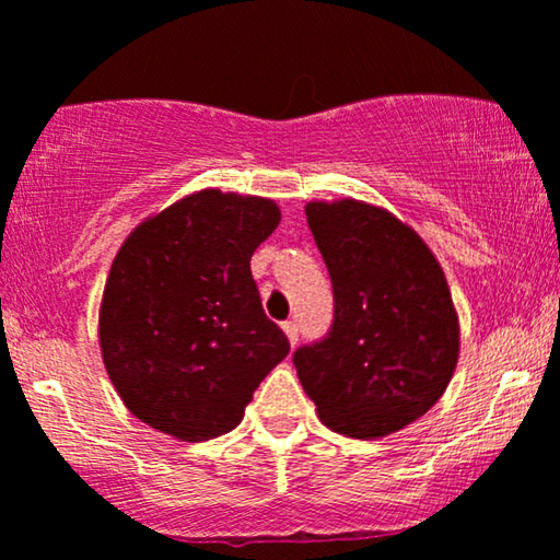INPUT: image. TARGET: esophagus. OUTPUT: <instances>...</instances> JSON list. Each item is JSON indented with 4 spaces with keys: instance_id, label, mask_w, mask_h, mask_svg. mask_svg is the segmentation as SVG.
Here are the masks:
<instances>
[{
    "instance_id": "obj_1",
    "label": "esophagus",
    "mask_w": 560,
    "mask_h": 560,
    "mask_svg": "<svg viewBox=\"0 0 560 560\" xmlns=\"http://www.w3.org/2000/svg\"><path fill=\"white\" fill-rule=\"evenodd\" d=\"M281 327H284L289 342H292V346H296V340H300V327H296L294 319H287V323L281 325Z\"/></svg>"
}]
</instances>
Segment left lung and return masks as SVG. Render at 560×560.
Here are the masks:
<instances>
[{
  "mask_svg": "<svg viewBox=\"0 0 560 560\" xmlns=\"http://www.w3.org/2000/svg\"><path fill=\"white\" fill-rule=\"evenodd\" d=\"M330 273L332 325L296 348V376L319 420L348 438L397 432L443 397L458 361V317L420 235L378 207L307 205Z\"/></svg>",
  "mask_w": 560,
  "mask_h": 560,
  "instance_id": "left-lung-1",
  "label": "left lung"
}]
</instances>
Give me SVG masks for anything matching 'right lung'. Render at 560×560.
<instances>
[{
    "mask_svg": "<svg viewBox=\"0 0 560 560\" xmlns=\"http://www.w3.org/2000/svg\"><path fill=\"white\" fill-rule=\"evenodd\" d=\"M271 199L205 189L136 228L104 287L107 374L138 420L210 441L243 420L289 353L266 317L250 256L279 225Z\"/></svg>",
    "mask_w": 560,
    "mask_h": 560,
    "instance_id": "obj_1",
    "label": "right lung"
}]
</instances>
